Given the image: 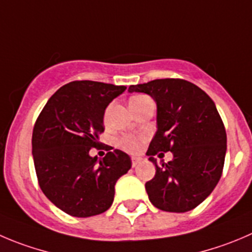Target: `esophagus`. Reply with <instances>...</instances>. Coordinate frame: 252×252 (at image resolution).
Instances as JSON below:
<instances>
[{
	"label": "esophagus",
	"instance_id": "1",
	"mask_svg": "<svg viewBox=\"0 0 252 252\" xmlns=\"http://www.w3.org/2000/svg\"><path fill=\"white\" fill-rule=\"evenodd\" d=\"M141 162L140 157H132V167H136Z\"/></svg>",
	"mask_w": 252,
	"mask_h": 252
}]
</instances>
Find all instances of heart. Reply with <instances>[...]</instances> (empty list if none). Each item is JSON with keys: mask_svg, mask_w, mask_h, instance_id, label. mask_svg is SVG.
<instances>
[{"mask_svg": "<svg viewBox=\"0 0 252 252\" xmlns=\"http://www.w3.org/2000/svg\"><path fill=\"white\" fill-rule=\"evenodd\" d=\"M142 97H146V96H133L132 99L130 100V102L136 101V100H140L142 99ZM140 142L141 140L137 137H133V136H124L122 138H120L119 145L120 147H122L126 151H136L138 148V146H140Z\"/></svg>", "mask_w": 252, "mask_h": 252, "instance_id": "heart-1", "label": "heart"}]
</instances>
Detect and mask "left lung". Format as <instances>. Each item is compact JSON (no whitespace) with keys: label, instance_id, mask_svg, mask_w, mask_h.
I'll return each mask as SVG.
<instances>
[{"label":"left lung","instance_id":"obj_1","mask_svg":"<svg viewBox=\"0 0 252 252\" xmlns=\"http://www.w3.org/2000/svg\"><path fill=\"white\" fill-rule=\"evenodd\" d=\"M128 93H145L157 104V132L146 153L156 166L146 183L151 203L171 213L194 209L214 190L224 167L226 132L214 101L183 79H156ZM168 150L174 159L158 164L153 156Z\"/></svg>","mask_w":252,"mask_h":252}]
</instances>
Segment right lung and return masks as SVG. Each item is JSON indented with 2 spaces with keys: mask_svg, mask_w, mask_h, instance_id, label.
I'll list each match as a JSON object with an SVG mask.
<instances>
[{
  "mask_svg": "<svg viewBox=\"0 0 252 252\" xmlns=\"http://www.w3.org/2000/svg\"><path fill=\"white\" fill-rule=\"evenodd\" d=\"M126 90L124 85L79 80L50 96L35 121L32 153L40 189L71 217L88 218L111 207L115 184L131 168L120 150L102 159L89 151L99 146L107 105Z\"/></svg>",
  "mask_w": 252,
  "mask_h": 252,
  "instance_id": "add662e5",
  "label": "right lung"
}]
</instances>
